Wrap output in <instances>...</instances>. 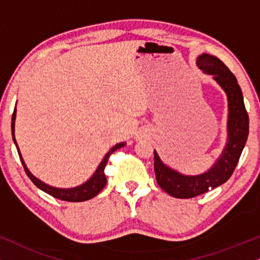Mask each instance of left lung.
I'll return each mask as SVG.
<instances>
[{
	"label": "left lung",
	"mask_w": 260,
	"mask_h": 260,
	"mask_svg": "<svg viewBox=\"0 0 260 260\" xmlns=\"http://www.w3.org/2000/svg\"><path fill=\"white\" fill-rule=\"evenodd\" d=\"M202 72L213 77L227 97V138L221 154L207 172L199 175H186L170 168L154 150L156 181L166 193L177 199H190L221 186L232 175L239 161L248 136V115L244 104L243 92L237 78L221 60L214 55L204 54L197 58Z\"/></svg>",
	"instance_id": "8db88e82"
}]
</instances>
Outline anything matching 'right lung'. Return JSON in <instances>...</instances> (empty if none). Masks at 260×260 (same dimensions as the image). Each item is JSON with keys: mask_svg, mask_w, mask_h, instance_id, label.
I'll use <instances>...</instances> for the list:
<instances>
[{"mask_svg": "<svg viewBox=\"0 0 260 260\" xmlns=\"http://www.w3.org/2000/svg\"><path fill=\"white\" fill-rule=\"evenodd\" d=\"M15 119H16V106H15V109H14V113L12 117V135H13L14 143H15V145H16L17 152H19L20 159H21V162H22L24 172H26L28 177H29V179L31 180V182H33L35 186H37L38 188H40L41 190H44L45 193H47L49 195H52V197L59 199V200L70 201V202H81V201L90 200V199L94 198L95 195L99 194V191H101L106 184V176H105L104 169H105L106 165H108L110 155H111L112 152H115L117 149L123 148L124 145L126 144L125 142H120V143H117L116 145H113V147L110 149L108 152H106V155L104 156V158L102 159V162L99 163L98 168L95 169L93 175H92L90 179L86 181V182L81 183L77 187H72V188L53 187V186H49V184H47V183H45L44 181L39 180L38 177H35L33 174L30 173V170L27 168L26 163H24L23 158H22V155H21V152H20L19 145H17L16 140H15Z\"/></svg>", "mask_w": 260, "mask_h": 260, "instance_id": "right-lung-1", "label": "right lung"}]
</instances>
